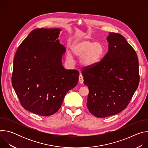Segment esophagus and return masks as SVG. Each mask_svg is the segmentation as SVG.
Instances as JSON below:
<instances>
[{
  "instance_id": "esophagus-1",
  "label": "esophagus",
  "mask_w": 148,
  "mask_h": 148,
  "mask_svg": "<svg viewBox=\"0 0 148 148\" xmlns=\"http://www.w3.org/2000/svg\"><path fill=\"white\" fill-rule=\"evenodd\" d=\"M79 82L80 84H82L83 82H84V78H83L82 75L81 73H80L79 76Z\"/></svg>"
}]
</instances>
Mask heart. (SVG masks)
I'll return each instance as SVG.
<instances>
[{"label":"heart","instance_id":"heart-1","mask_svg":"<svg viewBox=\"0 0 148 148\" xmlns=\"http://www.w3.org/2000/svg\"><path fill=\"white\" fill-rule=\"evenodd\" d=\"M71 50L75 56L80 57L81 64L87 68L98 64L105 54V49L102 43L87 39L75 41L72 45ZM67 58L70 60L73 58L69 53L67 54Z\"/></svg>","mask_w":148,"mask_h":148}]
</instances>
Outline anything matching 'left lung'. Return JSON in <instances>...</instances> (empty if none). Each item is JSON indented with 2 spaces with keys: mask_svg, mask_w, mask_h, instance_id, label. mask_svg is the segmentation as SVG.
<instances>
[{
  "mask_svg": "<svg viewBox=\"0 0 148 148\" xmlns=\"http://www.w3.org/2000/svg\"><path fill=\"white\" fill-rule=\"evenodd\" d=\"M107 40L108 51L101 61L81 71L89 89L87 108L98 118L114 115L126 108L139 82L135 50L120 34L109 33Z\"/></svg>",
  "mask_w": 148,
  "mask_h": 148,
  "instance_id": "1",
  "label": "left lung"
}]
</instances>
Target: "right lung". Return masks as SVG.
<instances>
[{
  "instance_id": "right-lung-1",
  "label": "right lung",
  "mask_w": 148,
  "mask_h": 148,
  "mask_svg": "<svg viewBox=\"0 0 148 148\" xmlns=\"http://www.w3.org/2000/svg\"><path fill=\"white\" fill-rule=\"evenodd\" d=\"M61 30H33L14 58L12 83L16 94L25 110L41 116L57 112L66 94L78 81L77 70L62 66L66 48L58 39Z\"/></svg>"
}]
</instances>
